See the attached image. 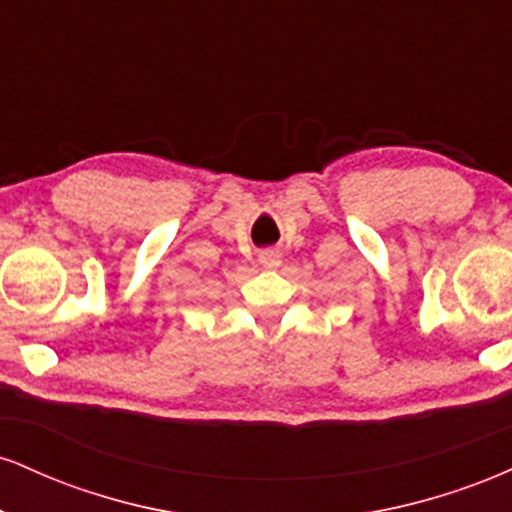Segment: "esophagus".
I'll list each match as a JSON object with an SVG mask.
<instances>
[{"mask_svg": "<svg viewBox=\"0 0 512 512\" xmlns=\"http://www.w3.org/2000/svg\"><path fill=\"white\" fill-rule=\"evenodd\" d=\"M260 264L267 269H276L281 264V252L279 250H262Z\"/></svg>", "mask_w": 512, "mask_h": 512, "instance_id": "obj_1", "label": "esophagus"}]
</instances>
